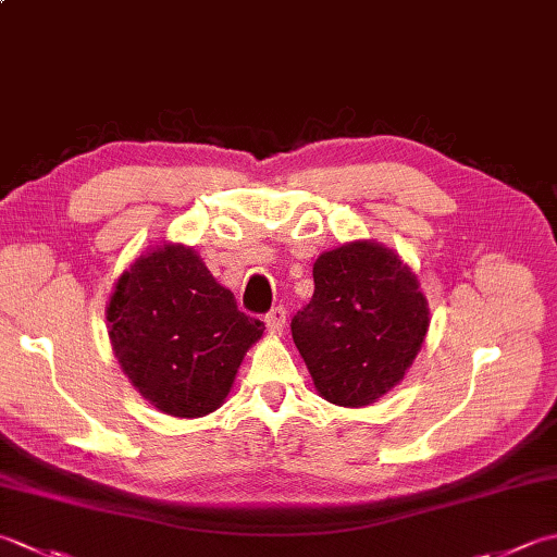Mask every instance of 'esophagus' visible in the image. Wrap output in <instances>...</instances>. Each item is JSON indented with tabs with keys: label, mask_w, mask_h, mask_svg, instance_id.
<instances>
[{
	"label": "esophagus",
	"mask_w": 557,
	"mask_h": 557,
	"mask_svg": "<svg viewBox=\"0 0 557 557\" xmlns=\"http://www.w3.org/2000/svg\"><path fill=\"white\" fill-rule=\"evenodd\" d=\"M285 323H287V311L282 309V307H275V309H270V311L265 313V329H268L272 335L282 333V329H285Z\"/></svg>",
	"instance_id": "obj_1"
}]
</instances>
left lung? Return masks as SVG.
<instances>
[{
    "instance_id": "8db88e82",
    "label": "left lung",
    "mask_w": 557,
    "mask_h": 557,
    "mask_svg": "<svg viewBox=\"0 0 557 557\" xmlns=\"http://www.w3.org/2000/svg\"><path fill=\"white\" fill-rule=\"evenodd\" d=\"M428 329L418 275L372 238L315 258L313 297L292 319L294 345L315 391L343 408H364L398 386Z\"/></svg>"
}]
</instances>
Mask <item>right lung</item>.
I'll return each mask as SVG.
<instances>
[{"label": "right lung", "instance_id": "right-lung-1", "mask_svg": "<svg viewBox=\"0 0 557 557\" xmlns=\"http://www.w3.org/2000/svg\"><path fill=\"white\" fill-rule=\"evenodd\" d=\"M113 355L139 396L171 418L226 400L265 325L238 311L198 250L163 242L129 263L106 304Z\"/></svg>", "mask_w": 557, "mask_h": 557}]
</instances>
